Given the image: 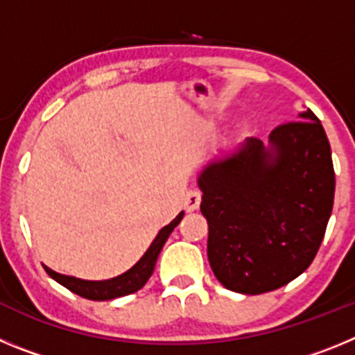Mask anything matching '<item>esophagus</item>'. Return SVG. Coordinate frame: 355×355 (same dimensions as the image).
Returning <instances> with one entry per match:
<instances>
[{
  "label": "esophagus",
  "instance_id": "esophagus-1",
  "mask_svg": "<svg viewBox=\"0 0 355 355\" xmlns=\"http://www.w3.org/2000/svg\"><path fill=\"white\" fill-rule=\"evenodd\" d=\"M200 206V193L197 190H190L183 197V208L187 211H197Z\"/></svg>",
  "mask_w": 355,
  "mask_h": 355
}]
</instances>
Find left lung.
Masks as SVG:
<instances>
[{
  "label": "left lung",
  "instance_id": "1",
  "mask_svg": "<svg viewBox=\"0 0 355 355\" xmlns=\"http://www.w3.org/2000/svg\"><path fill=\"white\" fill-rule=\"evenodd\" d=\"M208 220V259L227 290H277L311 265L334 202V167L322 122L311 110L208 159L197 174Z\"/></svg>",
  "mask_w": 355,
  "mask_h": 355
}]
</instances>
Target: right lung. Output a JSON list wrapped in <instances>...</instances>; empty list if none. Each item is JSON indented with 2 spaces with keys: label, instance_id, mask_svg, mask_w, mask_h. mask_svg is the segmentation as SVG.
I'll return each mask as SVG.
<instances>
[{
  "label": "right lung",
  "instance_id": "1",
  "mask_svg": "<svg viewBox=\"0 0 355 355\" xmlns=\"http://www.w3.org/2000/svg\"><path fill=\"white\" fill-rule=\"evenodd\" d=\"M183 215L184 213L181 211L180 215L175 216L174 220L171 222V224L159 229L158 234H156V238L153 240V243H150L149 249L146 250V254H144L142 258L135 263L130 270L117 275V277L105 279V281H87V279L58 274V272L51 270V268H48V266H44V268H46V272L49 274V277L55 279L56 283H60L62 286L71 290L72 293L85 297V299L110 300V299H119V297H126V295L139 291L140 288H144V284L149 281L150 274L155 272L156 259H158L159 252H162L163 245H165V241H167V238L171 236V233L174 231L175 225L180 224Z\"/></svg>",
  "mask_w": 355,
  "mask_h": 355
}]
</instances>
